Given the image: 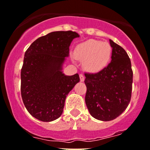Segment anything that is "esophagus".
Here are the masks:
<instances>
[{
  "mask_svg": "<svg viewBox=\"0 0 150 150\" xmlns=\"http://www.w3.org/2000/svg\"><path fill=\"white\" fill-rule=\"evenodd\" d=\"M80 80H81V82H83L84 80H85V77L83 76V75H82V74H80Z\"/></svg>",
  "mask_w": 150,
  "mask_h": 150,
  "instance_id": "34e87169",
  "label": "esophagus"
}]
</instances>
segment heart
Returning <instances> with one entry per match:
<instances>
[{
  "mask_svg": "<svg viewBox=\"0 0 150 150\" xmlns=\"http://www.w3.org/2000/svg\"><path fill=\"white\" fill-rule=\"evenodd\" d=\"M75 57L83 62L86 71L96 73L103 70L110 62L112 47L107 42L88 40L77 46Z\"/></svg>",
  "mask_w": 150,
  "mask_h": 150,
  "instance_id": "1",
  "label": "heart"
}]
</instances>
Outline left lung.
<instances>
[{
    "instance_id": "left-lung-1",
    "label": "left lung",
    "mask_w": 150,
    "mask_h": 150,
    "mask_svg": "<svg viewBox=\"0 0 150 150\" xmlns=\"http://www.w3.org/2000/svg\"><path fill=\"white\" fill-rule=\"evenodd\" d=\"M111 61L107 67L94 74L86 73L85 102L90 114L100 121H110L123 113L131 99L133 71L125 50L109 40Z\"/></svg>"
}]
</instances>
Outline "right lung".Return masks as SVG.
Returning a JSON list of instances; mask_svg holds the SVG:
<instances>
[{"label":"right lung","instance_id":"right-lung-1","mask_svg":"<svg viewBox=\"0 0 150 150\" xmlns=\"http://www.w3.org/2000/svg\"><path fill=\"white\" fill-rule=\"evenodd\" d=\"M79 34L53 31L35 40L26 50L21 69V95L29 114L52 122L63 112L66 97L80 81L78 74L66 75L63 64L69 46Z\"/></svg>","mask_w":150,"mask_h":150}]
</instances>
